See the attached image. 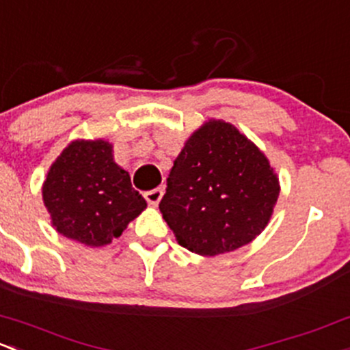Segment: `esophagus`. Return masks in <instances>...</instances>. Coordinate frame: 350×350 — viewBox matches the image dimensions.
<instances>
[{"label":"esophagus","mask_w":350,"mask_h":350,"mask_svg":"<svg viewBox=\"0 0 350 350\" xmlns=\"http://www.w3.org/2000/svg\"><path fill=\"white\" fill-rule=\"evenodd\" d=\"M144 198L147 200V203L156 206L161 201V198H163V189H161V187H156V189L146 191Z\"/></svg>","instance_id":"obj_1"}]
</instances>
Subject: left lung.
Instances as JSON below:
<instances>
[{"label": "left lung", "instance_id": "obj_1", "mask_svg": "<svg viewBox=\"0 0 350 350\" xmlns=\"http://www.w3.org/2000/svg\"><path fill=\"white\" fill-rule=\"evenodd\" d=\"M278 193L262 150L231 124L211 120L176 157L159 209L179 245L215 256L262 233Z\"/></svg>", "mask_w": 350, "mask_h": 350}]
</instances>
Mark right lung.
<instances>
[{"label": "right lung", "instance_id": "right-lung-1", "mask_svg": "<svg viewBox=\"0 0 350 350\" xmlns=\"http://www.w3.org/2000/svg\"><path fill=\"white\" fill-rule=\"evenodd\" d=\"M43 201L58 233L87 246L119 238L147 206L105 141H75L64 149L46 176Z\"/></svg>", "mask_w": 350, "mask_h": 350}]
</instances>
